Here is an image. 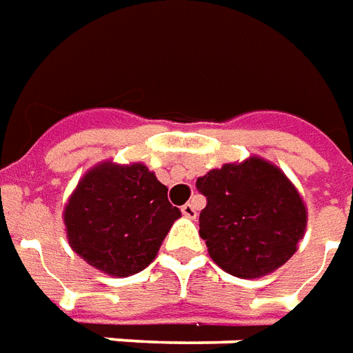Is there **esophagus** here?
<instances>
[{
	"label": "esophagus",
	"mask_w": 353,
	"mask_h": 353,
	"mask_svg": "<svg viewBox=\"0 0 353 353\" xmlns=\"http://www.w3.org/2000/svg\"><path fill=\"white\" fill-rule=\"evenodd\" d=\"M181 211H182V214H184V216H186V219H196L197 211H196V207H194V205H192V203L182 205V207H181Z\"/></svg>",
	"instance_id": "obj_1"
}]
</instances>
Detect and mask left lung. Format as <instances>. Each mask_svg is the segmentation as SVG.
I'll return each mask as SVG.
<instances>
[{
    "label": "left lung",
    "instance_id": "left-lung-1",
    "mask_svg": "<svg viewBox=\"0 0 353 353\" xmlns=\"http://www.w3.org/2000/svg\"><path fill=\"white\" fill-rule=\"evenodd\" d=\"M207 197L199 236L232 276L254 279L291 259L306 230V205L281 169L262 157L212 169L196 182Z\"/></svg>",
    "mask_w": 353,
    "mask_h": 353
}]
</instances>
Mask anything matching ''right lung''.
<instances>
[{"label":"right lung","mask_w":353,"mask_h":353,"mask_svg":"<svg viewBox=\"0 0 353 353\" xmlns=\"http://www.w3.org/2000/svg\"><path fill=\"white\" fill-rule=\"evenodd\" d=\"M181 211L142 163L104 161L83 174L64 207L70 247L108 276L139 274L156 259Z\"/></svg>","instance_id":"obj_1"}]
</instances>
